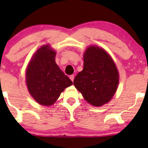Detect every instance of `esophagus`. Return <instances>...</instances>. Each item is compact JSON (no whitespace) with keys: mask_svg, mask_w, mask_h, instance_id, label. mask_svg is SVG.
I'll list each match as a JSON object with an SVG mask.
<instances>
[{"mask_svg":"<svg viewBox=\"0 0 148 148\" xmlns=\"http://www.w3.org/2000/svg\"><path fill=\"white\" fill-rule=\"evenodd\" d=\"M69 78H70V79L72 81V82H73V80H74V78H75V76H74V75H70Z\"/></svg>","mask_w":148,"mask_h":148,"instance_id":"1","label":"esophagus"}]
</instances>
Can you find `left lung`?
Here are the masks:
<instances>
[{
    "label": "left lung",
    "mask_w": 148,
    "mask_h": 148,
    "mask_svg": "<svg viewBox=\"0 0 148 148\" xmlns=\"http://www.w3.org/2000/svg\"><path fill=\"white\" fill-rule=\"evenodd\" d=\"M84 69L73 84L85 100L94 106L108 103L116 92L119 75L116 64L106 50L90 46L84 54Z\"/></svg>",
    "instance_id": "8db88e82"
}]
</instances>
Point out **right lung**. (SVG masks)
I'll use <instances>...</instances> for the list:
<instances>
[{
    "mask_svg": "<svg viewBox=\"0 0 148 148\" xmlns=\"http://www.w3.org/2000/svg\"><path fill=\"white\" fill-rule=\"evenodd\" d=\"M56 52L43 45L35 53L26 69L28 91L38 104L52 105L64 89L73 84L55 62Z\"/></svg>",
    "mask_w": 148,
    "mask_h": 148,
    "instance_id": "1",
    "label": "right lung"
}]
</instances>
